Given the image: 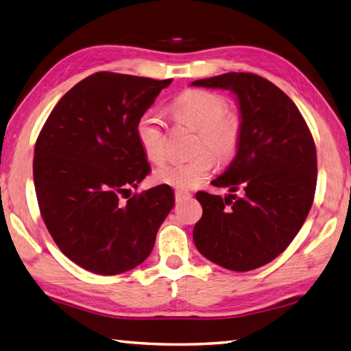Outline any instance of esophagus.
<instances>
[{"label":"esophagus","mask_w":351,"mask_h":351,"mask_svg":"<svg viewBox=\"0 0 351 351\" xmlns=\"http://www.w3.org/2000/svg\"><path fill=\"white\" fill-rule=\"evenodd\" d=\"M188 198H191L189 192H186L183 189H176V202L177 203H180V202H183V199H188Z\"/></svg>","instance_id":"esophagus-1"}]
</instances>
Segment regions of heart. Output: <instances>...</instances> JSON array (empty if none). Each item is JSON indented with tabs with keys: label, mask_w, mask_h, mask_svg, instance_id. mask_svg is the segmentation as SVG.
Here are the masks:
<instances>
[{
	"label": "heart",
	"mask_w": 351,
	"mask_h": 351,
	"mask_svg": "<svg viewBox=\"0 0 351 351\" xmlns=\"http://www.w3.org/2000/svg\"><path fill=\"white\" fill-rule=\"evenodd\" d=\"M176 119L198 130L195 156L186 160H173L156 169V182L177 189H192L209 176L215 159L230 162L236 156L242 139V121L233 112H227L223 97L203 89H189L171 103ZM136 138L148 160L162 163L167 159V134L162 117L148 110L136 124ZM216 156L213 158L211 154Z\"/></svg>",
	"instance_id": "1"
}]
</instances>
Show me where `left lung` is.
I'll return each mask as SVG.
<instances>
[{
  "label": "left lung",
  "mask_w": 351,
  "mask_h": 351,
  "mask_svg": "<svg viewBox=\"0 0 351 351\" xmlns=\"http://www.w3.org/2000/svg\"><path fill=\"white\" fill-rule=\"evenodd\" d=\"M191 84L233 92L242 121L238 153L212 180L232 194L197 192L203 217L194 227V244L227 269L267 265L295 238L313 203L317 149L309 127L283 90L256 74L227 73Z\"/></svg>",
  "instance_id": "1"
}]
</instances>
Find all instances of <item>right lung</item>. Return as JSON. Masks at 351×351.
Returning a JSON list of instances; mask_svg holds the SVG:
<instances>
[{
	"label": "right lung",
	"instance_id": "obj_1",
	"mask_svg": "<svg viewBox=\"0 0 351 351\" xmlns=\"http://www.w3.org/2000/svg\"><path fill=\"white\" fill-rule=\"evenodd\" d=\"M171 82L92 74L60 98L36 141L40 215L60 252L90 273L115 276L141 265L174 207L168 184L120 199L152 169L136 124Z\"/></svg>",
	"mask_w": 351,
	"mask_h": 351
}]
</instances>
